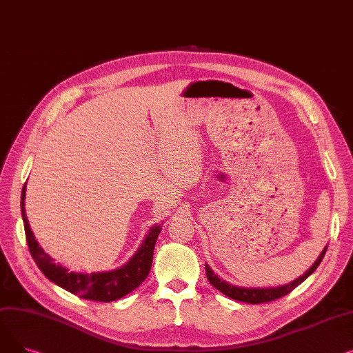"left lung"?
<instances>
[{
  "label": "left lung",
  "instance_id": "left-lung-1",
  "mask_svg": "<svg viewBox=\"0 0 353 353\" xmlns=\"http://www.w3.org/2000/svg\"><path fill=\"white\" fill-rule=\"evenodd\" d=\"M327 246L323 249V252L321 253V256L316 259V262L312 265V268L302 276H299L298 279L283 285V286H277V288H268V289H246V288H239V286H233L226 283L225 281H221L220 277H217L213 270L206 265V276L208 281L212 283V286H214L219 292H221L223 294L229 296L230 299L239 301V302H245V303H252V305H257V303H266V302H272L282 298V296L290 293L296 286H299L305 279H307V276H310L316 268L321 265L322 259L326 253Z\"/></svg>",
  "mask_w": 353,
  "mask_h": 353
}]
</instances>
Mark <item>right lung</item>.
<instances>
[{
  "label": "right lung",
  "instance_id": "add662e5",
  "mask_svg": "<svg viewBox=\"0 0 353 353\" xmlns=\"http://www.w3.org/2000/svg\"><path fill=\"white\" fill-rule=\"evenodd\" d=\"M26 200V184L21 192V213L24 220V229L27 245L34 262L39 269L46 274V277L55 285L68 290L72 294H77L81 299L94 301V302H113L123 296L133 292L139 288L147 277L152 269L154 245L161 232L160 225L153 226L148 232L145 240L137 253L130 259V262L121 266L120 269L111 272H99V273H74L68 272L64 268L55 265L52 259L44 253V250L37 243L34 234L30 229L28 220L24 209Z\"/></svg>",
  "mask_w": 353,
  "mask_h": 353
}]
</instances>
